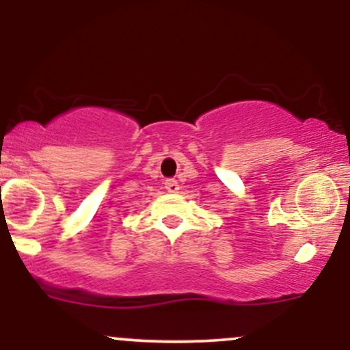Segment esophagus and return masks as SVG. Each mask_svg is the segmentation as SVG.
I'll list each match as a JSON object with an SVG mask.
<instances>
[{"label": "esophagus", "mask_w": 350, "mask_h": 350, "mask_svg": "<svg viewBox=\"0 0 350 350\" xmlns=\"http://www.w3.org/2000/svg\"><path fill=\"white\" fill-rule=\"evenodd\" d=\"M164 189L171 192V194H176L179 191V183L176 179H166L164 180Z\"/></svg>", "instance_id": "obj_1"}]
</instances>
